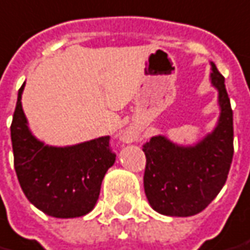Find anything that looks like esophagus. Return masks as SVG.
<instances>
[{
	"mask_svg": "<svg viewBox=\"0 0 250 250\" xmlns=\"http://www.w3.org/2000/svg\"><path fill=\"white\" fill-rule=\"evenodd\" d=\"M132 134H131L130 131H127V132H125V137H123V139H125V142H132Z\"/></svg>",
	"mask_w": 250,
	"mask_h": 250,
	"instance_id": "esophagus-1",
	"label": "esophagus"
}]
</instances>
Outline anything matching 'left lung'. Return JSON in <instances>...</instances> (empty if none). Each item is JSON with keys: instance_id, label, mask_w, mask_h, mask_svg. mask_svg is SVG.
Segmentation results:
<instances>
[{"instance_id": "8db88e82", "label": "left lung", "mask_w": 250, "mask_h": 250, "mask_svg": "<svg viewBox=\"0 0 250 250\" xmlns=\"http://www.w3.org/2000/svg\"><path fill=\"white\" fill-rule=\"evenodd\" d=\"M211 85L218 90L215 128L192 146L155 135L143 145L145 193L153 210L167 216H192L203 211L222 189L233 160V111L225 78L211 62Z\"/></svg>"}]
</instances>
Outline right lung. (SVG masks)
Masks as SVG:
<instances>
[{"label": "right lung", "mask_w": 250, "mask_h": 250, "mask_svg": "<svg viewBox=\"0 0 250 250\" xmlns=\"http://www.w3.org/2000/svg\"><path fill=\"white\" fill-rule=\"evenodd\" d=\"M19 89L10 138L19 183L36 208L54 218H77L93 210L103 179L116 160L109 137L71 146H48L29 130Z\"/></svg>", "instance_id": "1"}]
</instances>
